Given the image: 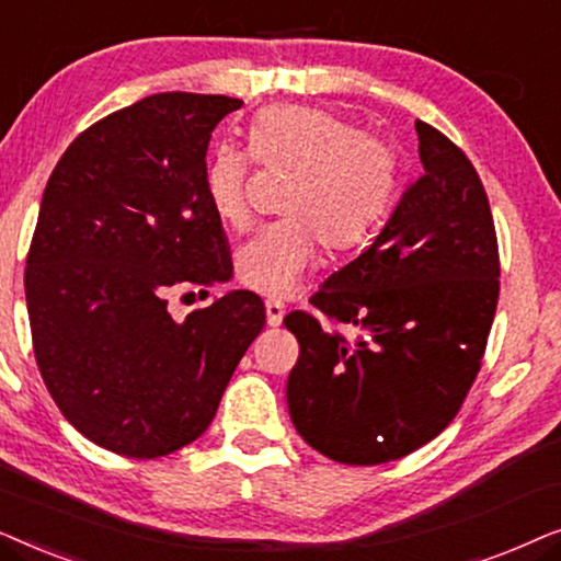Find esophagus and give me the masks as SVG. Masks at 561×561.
Returning a JSON list of instances; mask_svg holds the SVG:
<instances>
[{"instance_id":"obj_1","label":"esophagus","mask_w":561,"mask_h":561,"mask_svg":"<svg viewBox=\"0 0 561 561\" xmlns=\"http://www.w3.org/2000/svg\"><path fill=\"white\" fill-rule=\"evenodd\" d=\"M265 313H267V324L271 327H280L283 317H286V306L280 301H267L265 304Z\"/></svg>"}]
</instances>
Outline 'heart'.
<instances>
[{"label": "heart", "mask_w": 561, "mask_h": 561, "mask_svg": "<svg viewBox=\"0 0 561 561\" xmlns=\"http://www.w3.org/2000/svg\"><path fill=\"white\" fill-rule=\"evenodd\" d=\"M250 152L263 165L296 171L283 211L237 250V275L265 296H286L311 265L319 242L329 250L363 244L388 217L398 194V158L388 142L363 135L340 114L275 104L255 114ZM250 156L217 145L206 158L204 188L227 225L248 219Z\"/></svg>", "instance_id": "b5f03b06"}]
</instances>
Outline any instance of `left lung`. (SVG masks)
I'll return each mask as SVG.
<instances>
[{
    "label": "left lung",
    "instance_id": "left-lung-1",
    "mask_svg": "<svg viewBox=\"0 0 561 561\" xmlns=\"http://www.w3.org/2000/svg\"><path fill=\"white\" fill-rule=\"evenodd\" d=\"M424 175L363 255L329 275L311 313L283 319L298 340L288 375L296 432L342 465L401 459L449 426L480 373L501 260L488 194L447 135L416 122Z\"/></svg>",
    "mask_w": 561,
    "mask_h": 561
}]
</instances>
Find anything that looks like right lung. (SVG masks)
<instances>
[{"instance_id": "obj_1", "label": "right lung", "mask_w": 561, "mask_h": 561, "mask_svg": "<svg viewBox=\"0 0 561 561\" xmlns=\"http://www.w3.org/2000/svg\"><path fill=\"white\" fill-rule=\"evenodd\" d=\"M240 106L145 96L83 129L45 186L25 271L35 359L60 413L117 455L156 459L198 439L265 327L252 290L183 321L168 311L173 288L232 278L204 168L214 127Z\"/></svg>"}]
</instances>
